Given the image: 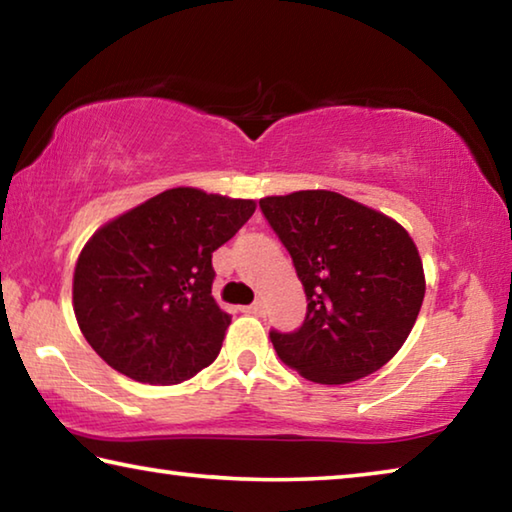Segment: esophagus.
I'll use <instances>...</instances> for the list:
<instances>
[{"mask_svg": "<svg viewBox=\"0 0 512 512\" xmlns=\"http://www.w3.org/2000/svg\"><path fill=\"white\" fill-rule=\"evenodd\" d=\"M241 311H244V314H250V316H262L264 314V302L257 300V302H253V305H248Z\"/></svg>", "mask_w": 512, "mask_h": 512, "instance_id": "1", "label": "esophagus"}]
</instances>
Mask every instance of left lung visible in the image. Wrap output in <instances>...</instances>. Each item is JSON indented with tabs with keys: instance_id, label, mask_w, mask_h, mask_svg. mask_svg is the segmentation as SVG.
I'll return each instance as SVG.
<instances>
[{
	"instance_id": "left-lung-1",
	"label": "left lung",
	"mask_w": 512,
	"mask_h": 512,
	"mask_svg": "<svg viewBox=\"0 0 512 512\" xmlns=\"http://www.w3.org/2000/svg\"><path fill=\"white\" fill-rule=\"evenodd\" d=\"M259 210L289 250L307 296L298 329H271L277 357L316 384H348L391 361L424 298L422 259L409 232L325 189L268 196Z\"/></svg>"
}]
</instances>
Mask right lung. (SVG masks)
Instances as JSON below:
<instances>
[{"label": "right lung", "instance_id": "right-lung-1", "mask_svg": "<svg viewBox=\"0 0 512 512\" xmlns=\"http://www.w3.org/2000/svg\"><path fill=\"white\" fill-rule=\"evenodd\" d=\"M253 212L255 201L176 187L94 232L74 271V314L94 352L151 386L210 366L230 325L212 298V253Z\"/></svg>", "mask_w": 512, "mask_h": 512}]
</instances>
